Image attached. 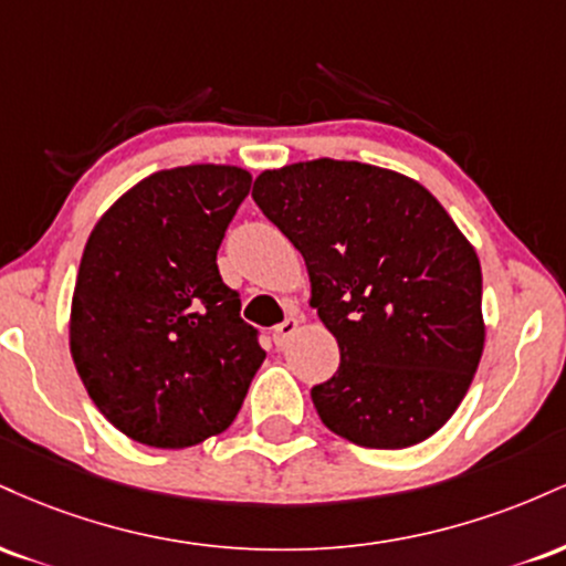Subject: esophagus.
<instances>
[{
    "mask_svg": "<svg viewBox=\"0 0 566 566\" xmlns=\"http://www.w3.org/2000/svg\"><path fill=\"white\" fill-rule=\"evenodd\" d=\"M295 333H297V319L295 316H287V319L274 327V343L276 346H284V343H287Z\"/></svg>",
    "mask_w": 566,
    "mask_h": 566,
    "instance_id": "34e87169",
    "label": "esophagus"
}]
</instances>
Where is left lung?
Listing matches in <instances>:
<instances>
[{
	"label": "left lung",
	"instance_id": "left-lung-1",
	"mask_svg": "<svg viewBox=\"0 0 566 566\" xmlns=\"http://www.w3.org/2000/svg\"><path fill=\"white\" fill-rule=\"evenodd\" d=\"M252 199L301 250L340 367L311 388L322 423L369 450L437 433L484 348L482 265L423 186L361 161L269 170Z\"/></svg>",
	"mask_w": 566,
	"mask_h": 566
}]
</instances>
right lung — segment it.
Returning <instances> with one entry per match:
<instances>
[{"mask_svg":"<svg viewBox=\"0 0 566 566\" xmlns=\"http://www.w3.org/2000/svg\"><path fill=\"white\" fill-rule=\"evenodd\" d=\"M250 172L191 165L129 188L90 233L71 301V356L129 439L184 450L223 433L265 350L220 279L218 247Z\"/></svg>","mask_w":566,"mask_h":566,"instance_id":"obj_1","label":"right lung"}]
</instances>
